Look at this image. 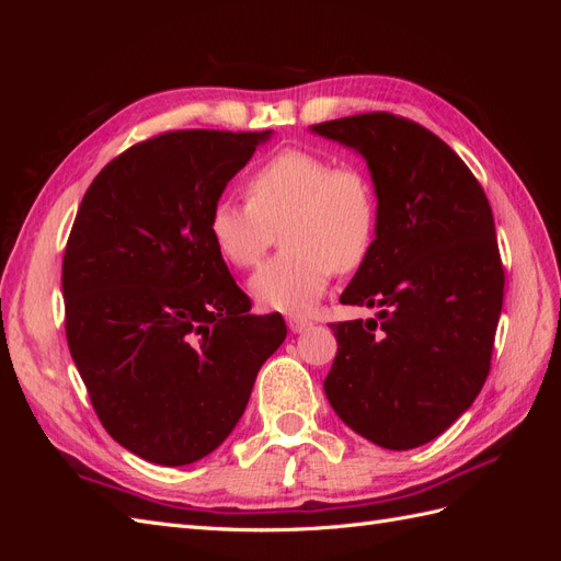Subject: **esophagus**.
<instances>
[{
	"instance_id": "obj_1",
	"label": "esophagus",
	"mask_w": 561,
	"mask_h": 561,
	"mask_svg": "<svg viewBox=\"0 0 561 561\" xmlns=\"http://www.w3.org/2000/svg\"><path fill=\"white\" fill-rule=\"evenodd\" d=\"M287 328H290L295 334H301L304 330L311 328V320L304 316H287Z\"/></svg>"
}]
</instances>
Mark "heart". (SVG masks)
I'll use <instances>...</instances> for the list:
<instances>
[{"instance_id": "obj_1", "label": "heart", "mask_w": 561, "mask_h": 561, "mask_svg": "<svg viewBox=\"0 0 561 561\" xmlns=\"http://www.w3.org/2000/svg\"><path fill=\"white\" fill-rule=\"evenodd\" d=\"M245 196L248 206L217 201L208 233L219 257L239 268L257 266L280 233L285 250L250 278L252 297L266 309L309 311L334 271L360 268L375 245L377 192L355 165H334L307 149H283L248 178Z\"/></svg>"}]
</instances>
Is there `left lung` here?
Returning <instances> with one entry per match:
<instances>
[{"instance_id": "8db88e82", "label": "left lung", "mask_w": 561, "mask_h": 561, "mask_svg": "<svg viewBox=\"0 0 561 561\" xmlns=\"http://www.w3.org/2000/svg\"><path fill=\"white\" fill-rule=\"evenodd\" d=\"M367 161L379 219L339 297L377 318L332 322L322 383L336 416L383 449L445 433L486 381L503 307L494 215L456 151L410 118L369 112L311 126Z\"/></svg>"}]
</instances>
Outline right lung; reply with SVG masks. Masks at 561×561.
Masks as SVG:
<instances>
[{
    "label": "right lung",
    "instance_id": "1",
    "mask_svg": "<svg viewBox=\"0 0 561 561\" xmlns=\"http://www.w3.org/2000/svg\"><path fill=\"white\" fill-rule=\"evenodd\" d=\"M262 133L171 130L126 149L83 194L62 257L65 334L105 431L149 463L225 443L287 334L250 313L208 233Z\"/></svg>",
    "mask_w": 561,
    "mask_h": 561
}]
</instances>
